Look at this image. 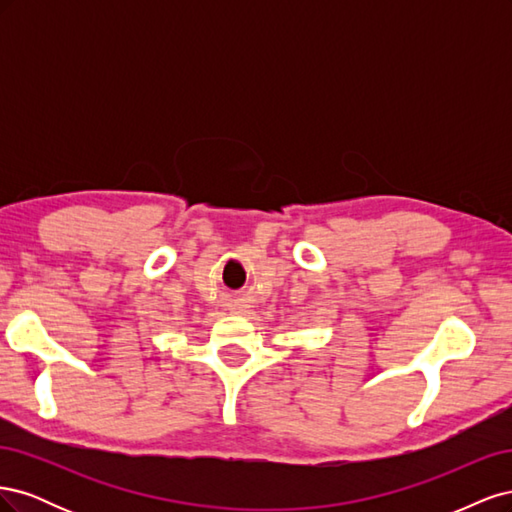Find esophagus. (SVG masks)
<instances>
[{"instance_id": "1", "label": "esophagus", "mask_w": 512, "mask_h": 512, "mask_svg": "<svg viewBox=\"0 0 512 512\" xmlns=\"http://www.w3.org/2000/svg\"><path fill=\"white\" fill-rule=\"evenodd\" d=\"M239 309H241V312H243V309H245V307H239Z\"/></svg>"}]
</instances>
